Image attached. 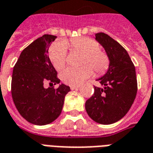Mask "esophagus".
I'll list each match as a JSON object with an SVG mask.
<instances>
[{
    "instance_id": "esophagus-1",
    "label": "esophagus",
    "mask_w": 153,
    "mask_h": 153,
    "mask_svg": "<svg viewBox=\"0 0 153 153\" xmlns=\"http://www.w3.org/2000/svg\"><path fill=\"white\" fill-rule=\"evenodd\" d=\"M79 88V86H71V90H77Z\"/></svg>"
}]
</instances>
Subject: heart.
<instances>
[{
	"label": "heart",
	"mask_w": 153,
	"mask_h": 153,
	"mask_svg": "<svg viewBox=\"0 0 153 153\" xmlns=\"http://www.w3.org/2000/svg\"><path fill=\"white\" fill-rule=\"evenodd\" d=\"M70 47L72 51L83 54L80 68H67L60 74L63 82L68 85H79L92 75L93 71L98 74L104 73L108 67L109 60L105 52L100 50L99 43L88 37H81L70 42L53 45L49 51V59L53 67L60 71L66 62V48Z\"/></svg>",
	"instance_id": "heart-1"
}]
</instances>
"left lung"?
<instances>
[{
	"label": "left lung",
	"mask_w": 153,
	"mask_h": 153,
	"mask_svg": "<svg viewBox=\"0 0 153 153\" xmlns=\"http://www.w3.org/2000/svg\"><path fill=\"white\" fill-rule=\"evenodd\" d=\"M96 40L105 48L109 65L97 79L101 87H94L85 108L96 123L108 125L122 119L131 108L137 93L136 74L128 53L118 42L103 32L96 34Z\"/></svg>",
	"instance_id": "left-lung-1"
}]
</instances>
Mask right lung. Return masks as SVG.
Listing matches in <instances>:
<instances>
[{
    "label": "right lung",
    "mask_w": 153,
    "mask_h": 153,
    "mask_svg": "<svg viewBox=\"0 0 153 153\" xmlns=\"http://www.w3.org/2000/svg\"><path fill=\"white\" fill-rule=\"evenodd\" d=\"M56 36L44 35L20 54L13 67L11 93L13 103L21 116L34 125L44 126L53 123L62 113L69 86L59 84L57 72L48 55V48ZM48 82L52 88H45Z\"/></svg>",
    "instance_id": "add662e5"
}]
</instances>
